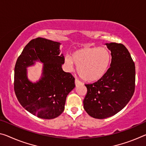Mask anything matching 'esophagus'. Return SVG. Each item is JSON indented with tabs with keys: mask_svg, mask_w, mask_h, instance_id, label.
Masks as SVG:
<instances>
[{
	"mask_svg": "<svg viewBox=\"0 0 146 146\" xmlns=\"http://www.w3.org/2000/svg\"><path fill=\"white\" fill-rule=\"evenodd\" d=\"M82 84V82H80L79 80L75 79V85H76V86H77V85H78V84Z\"/></svg>",
	"mask_w": 146,
	"mask_h": 146,
	"instance_id": "obj_1",
	"label": "esophagus"
}]
</instances>
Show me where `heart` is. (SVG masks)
Instances as JSON below:
<instances>
[{
  "mask_svg": "<svg viewBox=\"0 0 146 146\" xmlns=\"http://www.w3.org/2000/svg\"><path fill=\"white\" fill-rule=\"evenodd\" d=\"M65 64L69 69L77 67L80 77L85 81L98 80L105 75L110 61V55L103 47H83L75 50L71 58L66 56Z\"/></svg>",
  "mask_w": 146,
  "mask_h": 146,
  "instance_id": "1",
  "label": "heart"
}]
</instances>
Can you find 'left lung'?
Segmentation results:
<instances>
[{"label": "left lung", "instance_id": "8db88e82", "mask_svg": "<svg viewBox=\"0 0 146 146\" xmlns=\"http://www.w3.org/2000/svg\"><path fill=\"white\" fill-rule=\"evenodd\" d=\"M110 50V67L102 77L85 84L83 101L88 115L97 119L114 115L127 105L135 88V65L127 48L121 43H106Z\"/></svg>", "mask_w": 146, "mask_h": 146}]
</instances>
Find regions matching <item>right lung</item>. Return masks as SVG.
<instances>
[{
	"label": "right lung",
	"instance_id": "add662e5",
	"mask_svg": "<svg viewBox=\"0 0 146 146\" xmlns=\"http://www.w3.org/2000/svg\"><path fill=\"white\" fill-rule=\"evenodd\" d=\"M60 43L37 38L25 46L15 66L14 91L19 103L32 114L53 119L64 110L67 96L75 86V78L62 70L64 56L60 54ZM40 61L42 76L33 83L27 77L26 68Z\"/></svg>",
	"mask_w": 146,
	"mask_h": 146
}]
</instances>
